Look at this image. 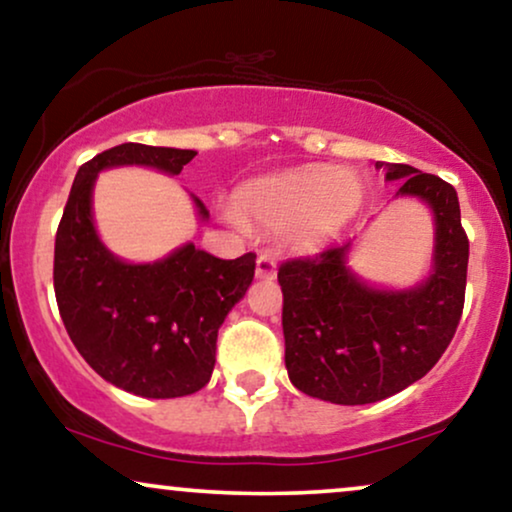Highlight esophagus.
<instances>
[{
  "label": "esophagus",
  "mask_w": 512,
  "mask_h": 512,
  "mask_svg": "<svg viewBox=\"0 0 512 512\" xmlns=\"http://www.w3.org/2000/svg\"><path fill=\"white\" fill-rule=\"evenodd\" d=\"M275 272H277V263L270 254H261L256 258V277H261V280H272Z\"/></svg>",
  "instance_id": "esophagus-1"
}]
</instances>
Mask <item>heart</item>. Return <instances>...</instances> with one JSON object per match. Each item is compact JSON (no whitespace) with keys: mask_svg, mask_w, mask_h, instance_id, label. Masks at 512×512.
<instances>
[{"mask_svg":"<svg viewBox=\"0 0 512 512\" xmlns=\"http://www.w3.org/2000/svg\"><path fill=\"white\" fill-rule=\"evenodd\" d=\"M360 202L362 181L357 174L313 164L242 188L230 221L235 225L251 221L270 232H289L294 247L315 249L355 214Z\"/></svg>","mask_w":512,"mask_h":512,"instance_id":"1","label":"heart"}]
</instances>
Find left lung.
I'll return each mask as SVG.
<instances>
[{"label": "left lung", "instance_id": "8db88e82", "mask_svg": "<svg viewBox=\"0 0 512 512\" xmlns=\"http://www.w3.org/2000/svg\"><path fill=\"white\" fill-rule=\"evenodd\" d=\"M381 169L383 162H376ZM400 195L435 214V265L421 287L371 289L345 268L350 244L280 265L284 362L291 383L334 404H371L400 393L435 367L466 301L468 235L456 190L409 164H386Z\"/></svg>", "mask_w": 512, "mask_h": 512}]
</instances>
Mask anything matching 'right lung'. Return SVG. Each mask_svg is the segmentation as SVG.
<instances>
[{
    "label": "right lung",
    "mask_w": 512,
    "mask_h": 512,
    "mask_svg": "<svg viewBox=\"0 0 512 512\" xmlns=\"http://www.w3.org/2000/svg\"><path fill=\"white\" fill-rule=\"evenodd\" d=\"M195 150L122 143L82 164L58 223L53 289L79 355L112 386L141 397H183L209 383L218 329L254 280L256 254L223 261L185 244L131 265L103 247L91 216L98 171L143 164L181 174ZM199 216L209 211L195 199Z\"/></svg>",
    "instance_id": "add662e5"
}]
</instances>
